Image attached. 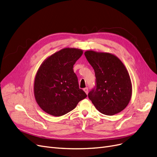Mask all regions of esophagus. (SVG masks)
<instances>
[{
  "instance_id": "34e87169",
  "label": "esophagus",
  "mask_w": 157,
  "mask_h": 157,
  "mask_svg": "<svg viewBox=\"0 0 157 157\" xmlns=\"http://www.w3.org/2000/svg\"><path fill=\"white\" fill-rule=\"evenodd\" d=\"M83 90H84V92H85V93L87 94H88V92H89V90H88V88L87 87H86V88H85V89H83Z\"/></svg>"
}]
</instances>
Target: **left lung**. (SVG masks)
<instances>
[{"label":"left lung","instance_id":"1","mask_svg":"<svg viewBox=\"0 0 157 157\" xmlns=\"http://www.w3.org/2000/svg\"><path fill=\"white\" fill-rule=\"evenodd\" d=\"M85 56L94 70L96 86L88 94L101 113L112 116L128 105L132 96L129 74L118 57L107 52L87 50Z\"/></svg>","mask_w":157,"mask_h":157}]
</instances>
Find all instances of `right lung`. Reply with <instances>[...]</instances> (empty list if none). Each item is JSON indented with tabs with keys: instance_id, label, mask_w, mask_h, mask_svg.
Returning <instances> with one entry per match:
<instances>
[{
	"instance_id": "1",
	"label": "right lung",
	"mask_w": 157,
	"mask_h": 157,
	"mask_svg": "<svg viewBox=\"0 0 157 157\" xmlns=\"http://www.w3.org/2000/svg\"><path fill=\"white\" fill-rule=\"evenodd\" d=\"M82 49L65 48L48 57L42 63L34 80L36 102L45 113L61 117L77 106L86 97L79 88L75 63L82 56Z\"/></svg>"
}]
</instances>
